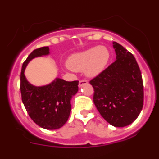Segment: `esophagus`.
Returning <instances> with one entry per match:
<instances>
[{"label":"esophagus","mask_w":159,"mask_h":159,"mask_svg":"<svg viewBox=\"0 0 159 159\" xmlns=\"http://www.w3.org/2000/svg\"><path fill=\"white\" fill-rule=\"evenodd\" d=\"M85 84H88V81L87 80H80V82H79V87L80 88H82L84 85H85Z\"/></svg>","instance_id":"34e87169"}]
</instances>
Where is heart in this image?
Wrapping results in <instances>:
<instances>
[{"instance_id":"1","label":"heart","mask_w":159,"mask_h":159,"mask_svg":"<svg viewBox=\"0 0 159 159\" xmlns=\"http://www.w3.org/2000/svg\"><path fill=\"white\" fill-rule=\"evenodd\" d=\"M109 57L110 53L107 48L95 46L71 55L67 59V64L73 71H84L88 77H95L105 69Z\"/></svg>"}]
</instances>
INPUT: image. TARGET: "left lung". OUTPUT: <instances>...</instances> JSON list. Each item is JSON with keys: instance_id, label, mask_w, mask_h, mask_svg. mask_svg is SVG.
Returning <instances> with one entry per match:
<instances>
[{"instance_id": "obj_1", "label": "left lung", "mask_w": 159, "mask_h": 159, "mask_svg": "<svg viewBox=\"0 0 159 159\" xmlns=\"http://www.w3.org/2000/svg\"><path fill=\"white\" fill-rule=\"evenodd\" d=\"M116 60L90 81L97 110L116 127L128 126L139 116L143 106V84L134 56L113 42Z\"/></svg>"}]
</instances>
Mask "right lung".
<instances>
[{
    "instance_id": "right-lung-1",
    "label": "right lung",
    "mask_w": 159,
    "mask_h": 159,
    "mask_svg": "<svg viewBox=\"0 0 159 159\" xmlns=\"http://www.w3.org/2000/svg\"><path fill=\"white\" fill-rule=\"evenodd\" d=\"M49 54L48 47L35 49L30 53L22 65L20 92L22 102L33 122L46 130H57L62 127L69 118L71 99L78 92L79 81L68 82L56 78L43 86L30 84L25 75L28 64L34 58Z\"/></svg>"
}]
</instances>
